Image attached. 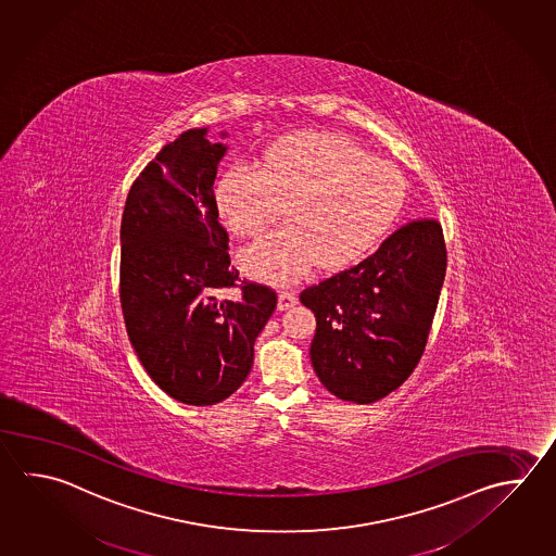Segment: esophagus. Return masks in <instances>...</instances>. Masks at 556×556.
Segmentation results:
<instances>
[{
    "mask_svg": "<svg viewBox=\"0 0 556 556\" xmlns=\"http://www.w3.org/2000/svg\"><path fill=\"white\" fill-rule=\"evenodd\" d=\"M296 304V296L291 291H281L279 299H277V311H287Z\"/></svg>",
    "mask_w": 556,
    "mask_h": 556,
    "instance_id": "1",
    "label": "esophagus"
}]
</instances>
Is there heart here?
Instances as JSON below:
<instances>
[{"mask_svg":"<svg viewBox=\"0 0 556 556\" xmlns=\"http://www.w3.org/2000/svg\"><path fill=\"white\" fill-rule=\"evenodd\" d=\"M405 177L350 139L289 136L263 153L260 170L233 165L216 185V206L240 238L287 226L241 253L253 277L293 283L320 263L344 269L386 238L405 204Z\"/></svg>","mask_w":556,"mask_h":556,"instance_id":"heart-1","label":"heart"}]
</instances>
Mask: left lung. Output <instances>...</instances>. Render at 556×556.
Instances as JSON below:
<instances>
[{
	"label": "left lung",
	"instance_id": "left-lung-1",
	"mask_svg": "<svg viewBox=\"0 0 556 556\" xmlns=\"http://www.w3.org/2000/svg\"><path fill=\"white\" fill-rule=\"evenodd\" d=\"M446 273L437 220L393 231L364 262L306 287L315 313L311 362L332 395L374 403L401 388L419 364Z\"/></svg>",
	"mask_w": 556,
	"mask_h": 556
}]
</instances>
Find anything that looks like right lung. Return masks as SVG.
<instances>
[{
    "mask_svg": "<svg viewBox=\"0 0 556 556\" xmlns=\"http://www.w3.org/2000/svg\"><path fill=\"white\" fill-rule=\"evenodd\" d=\"M206 127L167 143L131 185L122 216L119 301L127 336L167 395L206 407L230 397L277 306L265 285L230 267L214 178L226 155ZM226 134H222V137ZM238 288L241 296H227Z\"/></svg>",
    "mask_w": 556,
    "mask_h": 556,
    "instance_id": "add662e5",
    "label": "right lung"
}]
</instances>
